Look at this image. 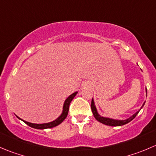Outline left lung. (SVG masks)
Returning a JSON list of instances; mask_svg holds the SVG:
<instances>
[{
	"mask_svg": "<svg viewBox=\"0 0 156 156\" xmlns=\"http://www.w3.org/2000/svg\"><path fill=\"white\" fill-rule=\"evenodd\" d=\"M146 96H147V90H146ZM145 103H146V101L143 103V106L141 107L140 110L143 108V107L144 106ZM90 107H91L92 113H93V115H94V118L96 119L98 122L103 123V124H105V125H107V126H123V125H125V124H126V123H129V122L132 121V120L135 118L136 116V115L138 114L139 112H140V110H138V111L136 112L135 113H133L132 116H130L129 117H128V118L125 119V120H117V119H113V118H110V117H106V116H101V115L98 113V110H97V107H96V106H95V103H94V98H92Z\"/></svg>",
	"mask_w": 156,
	"mask_h": 156,
	"instance_id": "8db88e82",
	"label": "left lung"
}]
</instances>
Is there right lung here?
Listing matches in <instances>:
<instances>
[{
  "label": "right lung",
  "instance_id": "obj_1",
  "mask_svg": "<svg viewBox=\"0 0 156 156\" xmlns=\"http://www.w3.org/2000/svg\"><path fill=\"white\" fill-rule=\"evenodd\" d=\"M77 94H78V91L74 92L73 94H72L70 96H69L67 98H66V101H65L64 102V104H63L62 112L61 115L58 116V118L55 119V120H53V121L49 122V123H30V122H27V121H25V120H22V119L20 118L19 116H16L19 119V120L23 121L24 123H25L26 124L28 125L29 126L34 128V129H49V128L55 127V126H58V125H59L60 123H62V122L64 121L65 119L67 117L68 113H69V105H70V103L72 102V101L74 99V98H75V95H76Z\"/></svg>",
  "mask_w": 156,
  "mask_h": 156
}]
</instances>
